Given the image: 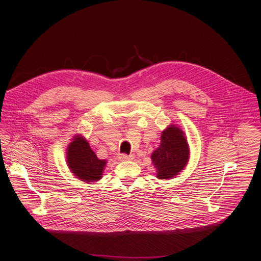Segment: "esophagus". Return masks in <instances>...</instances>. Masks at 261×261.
Instances as JSON below:
<instances>
[{
    "label": "esophagus",
    "instance_id": "obj_1",
    "mask_svg": "<svg viewBox=\"0 0 261 261\" xmlns=\"http://www.w3.org/2000/svg\"><path fill=\"white\" fill-rule=\"evenodd\" d=\"M117 159L120 161H129V160H133L134 159V155H127V154H118Z\"/></svg>",
    "mask_w": 261,
    "mask_h": 261
}]
</instances>
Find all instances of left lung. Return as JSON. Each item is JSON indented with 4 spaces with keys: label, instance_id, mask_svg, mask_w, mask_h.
Wrapping results in <instances>:
<instances>
[{
    "label": "left lung",
    "instance_id": "left-lung-1",
    "mask_svg": "<svg viewBox=\"0 0 261 261\" xmlns=\"http://www.w3.org/2000/svg\"><path fill=\"white\" fill-rule=\"evenodd\" d=\"M189 159V147L184 132L175 125H170L161 134V144L151 153L156 169V177L168 179L184 170Z\"/></svg>",
    "mask_w": 261,
    "mask_h": 261
}]
</instances>
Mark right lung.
I'll use <instances>...</instances> for the list:
<instances>
[{
  "mask_svg": "<svg viewBox=\"0 0 261 261\" xmlns=\"http://www.w3.org/2000/svg\"><path fill=\"white\" fill-rule=\"evenodd\" d=\"M66 161L70 172L86 183H93L101 179L107 164L106 160L99 159L92 151L88 141L81 135L75 136L68 145Z\"/></svg>",
  "mask_w": 261,
  "mask_h": 261,
  "instance_id": "add662e5",
  "label": "right lung"
}]
</instances>
